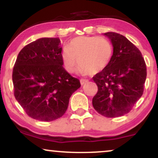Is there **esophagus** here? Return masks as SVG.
Listing matches in <instances>:
<instances>
[{"instance_id":"obj_1","label":"esophagus","mask_w":158,"mask_h":158,"mask_svg":"<svg viewBox=\"0 0 158 158\" xmlns=\"http://www.w3.org/2000/svg\"><path fill=\"white\" fill-rule=\"evenodd\" d=\"M87 81H88V80H87V79H80V83H81V85H83L84 84H85V83L87 82Z\"/></svg>"}]
</instances>
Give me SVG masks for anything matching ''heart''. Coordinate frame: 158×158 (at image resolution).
I'll use <instances>...</instances> for the list:
<instances>
[{
    "label": "heart",
    "instance_id": "1",
    "mask_svg": "<svg viewBox=\"0 0 158 158\" xmlns=\"http://www.w3.org/2000/svg\"><path fill=\"white\" fill-rule=\"evenodd\" d=\"M113 52L111 43L106 38L79 36L70 41L68 48L62 50L61 59L68 73H73L79 62L81 74H96L108 66Z\"/></svg>",
    "mask_w": 158,
    "mask_h": 158
}]
</instances>
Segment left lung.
Here are the masks:
<instances>
[{
    "label": "left lung",
    "mask_w": 158,
    "mask_h": 158,
    "mask_svg": "<svg viewBox=\"0 0 158 158\" xmlns=\"http://www.w3.org/2000/svg\"><path fill=\"white\" fill-rule=\"evenodd\" d=\"M111 41L113 56L108 66L93 77L98 91L92 100L99 114L113 118L128 114L142 97L146 65L140 51L125 36L104 33Z\"/></svg>",
    "instance_id": "8db88e82"
}]
</instances>
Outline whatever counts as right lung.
<instances>
[{"instance_id":"1","label":"right lung","mask_w":158,"mask_h":158,"mask_svg":"<svg viewBox=\"0 0 158 158\" xmlns=\"http://www.w3.org/2000/svg\"><path fill=\"white\" fill-rule=\"evenodd\" d=\"M59 38H41L20 51L12 71L14 95L27 115L50 122L60 118L80 81L63 68Z\"/></svg>"}]
</instances>
